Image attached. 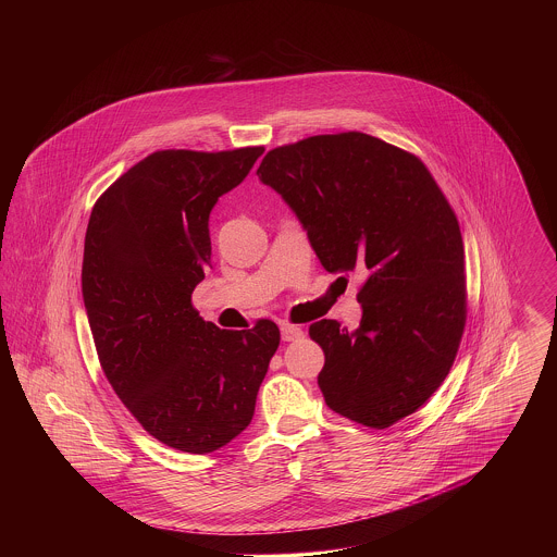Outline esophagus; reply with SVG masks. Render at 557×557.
I'll list each match as a JSON object with an SVG mask.
<instances>
[{"instance_id": "34e87169", "label": "esophagus", "mask_w": 557, "mask_h": 557, "mask_svg": "<svg viewBox=\"0 0 557 557\" xmlns=\"http://www.w3.org/2000/svg\"><path fill=\"white\" fill-rule=\"evenodd\" d=\"M302 336H305L302 327H298V325H290V323H282V341H284V343L300 341Z\"/></svg>"}]
</instances>
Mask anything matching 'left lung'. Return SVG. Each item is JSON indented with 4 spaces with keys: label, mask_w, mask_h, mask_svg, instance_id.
Listing matches in <instances>:
<instances>
[{
    "label": "left lung",
    "mask_w": 557,
    "mask_h": 557,
    "mask_svg": "<svg viewBox=\"0 0 557 557\" xmlns=\"http://www.w3.org/2000/svg\"><path fill=\"white\" fill-rule=\"evenodd\" d=\"M302 223L330 273L357 271L355 330L321 319L325 405L388 428L447 377L466 325L463 239L424 162L368 133L313 135L267 152L257 169Z\"/></svg>",
    "instance_id": "1"
}]
</instances>
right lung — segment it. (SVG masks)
Segmentation results:
<instances>
[{"label": "right lung", "mask_w": 557, "mask_h": 557, "mask_svg": "<svg viewBox=\"0 0 557 557\" xmlns=\"http://www.w3.org/2000/svg\"><path fill=\"white\" fill-rule=\"evenodd\" d=\"M263 152L159 150L108 187L87 223L81 288L102 370L173 449L205 455L246 430L280 346L269 319L234 332L191 307L211 269L212 207Z\"/></svg>", "instance_id": "1"}]
</instances>
